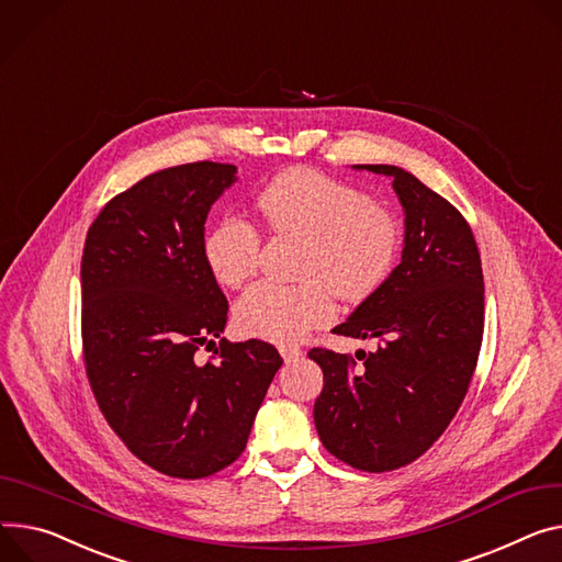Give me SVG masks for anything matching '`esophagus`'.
I'll use <instances>...</instances> for the list:
<instances>
[{
  "instance_id": "34e87169",
  "label": "esophagus",
  "mask_w": 562,
  "mask_h": 562,
  "mask_svg": "<svg viewBox=\"0 0 562 562\" xmlns=\"http://www.w3.org/2000/svg\"><path fill=\"white\" fill-rule=\"evenodd\" d=\"M279 353H281V358H283L285 362H292V360H299L301 349L296 347V344H281V347H279Z\"/></svg>"
}]
</instances>
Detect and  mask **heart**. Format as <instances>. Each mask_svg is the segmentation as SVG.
<instances>
[{
	"instance_id": "heart-1",
	"label": "heart",
	"mask_w": 562,
	"mask_h": 562,
	"mask_svg": "<svg viewBox=\"0 0 562 562\" xmlns=\"http://www.w3.org/2000/svg\"><path fill=\"white\" fill-rule=\"evenodd\" d=\"M263 223L277 234L306 238L301 285L263 281L236 304L243 335L294 341L333 319L330 290L347 301L373 294L392 274L401 227L392 211L362 191L311 168L281 172L256 195ZM261 232L240 215H225L204 238V261L225 288L243 285L261 261Z\"/></svg>"
}]
</instances>
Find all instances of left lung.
Masks as SVG:
<instances>
[{
  "label": "left lung",
  "mask_w": 562,
  "mask_h": 562,
  "mask_svg": "<svg viewBox=\"0 0 562 562\" xmlns=\"http://www.w3.org/2000/svg\"><path fill=\"white\" fill-rule=\"evenodd\" d=\"M394 178L405 211L403 258L337 335L378 339L351 356L311 349L324 371L315 427L324 448L367 472L396 470L431 448L477 367L484 335V274L463 215L412 172L358 166Z\"/></svg>",
  "instance_id": "8db88e82"
}]
</instances>
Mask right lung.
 <instances>
[{"label":"right lung","mask_w":562,"mask_h":562,"mask_svg":"<svg viewBox=\"0 0 562 562\" xmlns=\"http://www.w3.org/2000/svg\"><path fill=\"white\" fill-rule=\"evenodd\" d=\"M236 166L193 161L112 198L85 238L82 360L94 398L137 459L180 480L234 463L283 364L268 341H218L227 299L204 261L211 204Z\"/></svg>","instance_id":"obj_1"}]
</instances>
